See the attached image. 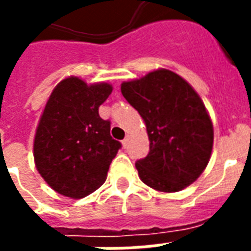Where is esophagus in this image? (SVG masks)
I'll list each match as a JSON object with an SVG mask.
<instances>
[{"mask_svg": "<svg viewBox=\"0 0 251 251\" xmlns=\"http://www.w3.org/2000/svg\"><path fill=\"white\" fill-rule=\"evenodd\" d=\"M129 139H130V137L129 135H126L125 137V139H124V141H122V146H124V147H127V145H129Z\"/></svg>", "mask_w": 251, "mask_h": 251, "instance_id": "34e87169", "label": "esophagus"}]
</instances>
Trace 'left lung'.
<instances>
[{
	"mask_svg": "<svg viewBox=\"0 0 251 251\" xmlns=\"http://www.w3.org/2000/svg\"><path fill=\"white\" fill-rule=\"evenodd\" d=\"M121 92L149 134V155L135 163L139 178L164 193L191 185L208 164L214 145L212 122L199 95L167 69L124 82Z\"/></svg>",
	"mask_w": 251,
	"mask_h": 251,
	"instance_id": "left-lung-1",
	"label": "left lung"
}]
</instances>
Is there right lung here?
Masks as SVG:
<instances>
[{"instance_id": "obj_1", "label": "right lung", "mask_w": 251, "mask_h": 251, "mask_svg": "<svg viewBox=\"0 0 251 251\" xmlns=\"http://www.w3.org/2000/svg\"><path fill=\"white\" fill-rule=\"evenodd\" d=\"M110 94V84L88 86L70 76L57 84L47 101L33 157L45 182L65 197L83 198L101 186L121 149L110 137V121L99 116V106Z\"/></svg>"}]
</instances>
